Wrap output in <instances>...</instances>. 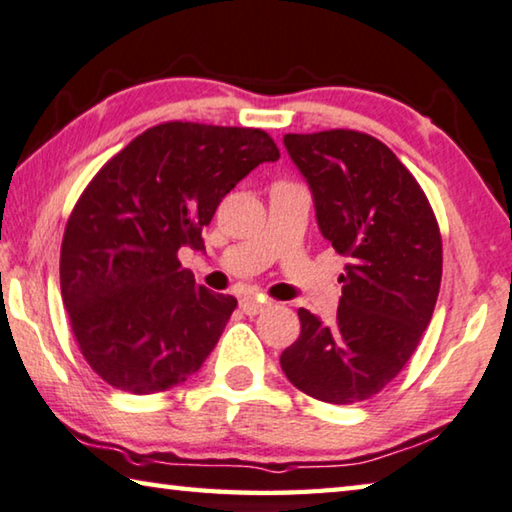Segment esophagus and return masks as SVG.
I'll return each mask as SVG.
<instances>
[{"instance_id":"obj_1","label":"esophagus","mask_w":512,"mask_h":512,"mask_svg":"<svg viewBox=\"0 0 512 512\" xmlns=\"http://www.w3.org/2000/svg\"><path fill=\"white\" fill-rule=\"evenodd\" d=\"M267 306V302H263V300H258V297H254V295H245L240 300V309L247 313V316H256V313H261L263 309Z\"/></svg>"}]
</instances>
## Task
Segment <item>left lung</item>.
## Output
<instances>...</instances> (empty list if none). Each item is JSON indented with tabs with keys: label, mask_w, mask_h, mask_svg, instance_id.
I'll return each instance as SVG.
<instances>
[{
	"label": "left lung",
	"mask_w": 512,
	"mask_h": 512,
	"mask_svg": "<svg viewBox=\"0 0 512 512\" xmlns=\"http://www.w3.org/2000/svg\"><path fill=\"white\" fill-rule=\"evenodd\" d=\"M309 183L322 238L345 265L336 318L300 309V338L281 352L297 389L334 405L382 391L414 355L442 283V238L426 194L382 141L355 130L286 135Z\"/></svg>",
	"instance_id": "1"
}]
</instances>
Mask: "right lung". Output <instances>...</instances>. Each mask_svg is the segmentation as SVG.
Listing matches in <instances>:
<instances>
[{
    "label": "right lung",
    "mask_w": 512,
    "mask_h": 512,
    "mask_svg": "<svg viewBox=\"0 0 512 512\" xmlns=\"http://www.w3.org/2000/svg\"><path fill=\"white\" fill-rule=\"evenodd\" d=\"M254 128L171 121L132 139L91 180L61 245V297L89 366L114 389L157 393L199 371L238 300L178 261L203 249L219 201L263 162Z\"/></svg>",
    "instance_id": "right-lung-1"
}]
</instances>
